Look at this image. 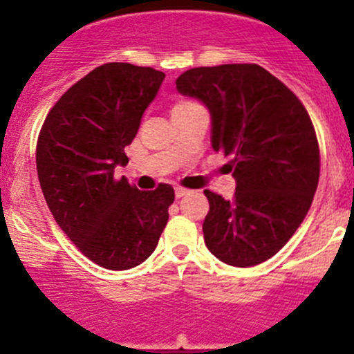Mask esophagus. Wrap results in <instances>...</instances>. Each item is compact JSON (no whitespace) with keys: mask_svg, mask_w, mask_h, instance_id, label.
Listing matches in <instances>:
<instances>
[{"mask_svg":"<svg viewBox=\"0 0 354 354\" xmlns=\"http://www.w3.org/2000/svg\"><path fill=\"white\" fill-rule=\"evenodd\" d=\"M184 195H187V189H184V187H175V196H177V198H183Z\"/></svg>","mask_w":354,"mask_h":354,"instance_id":"esophagus-1","label":"esophagus"}]
</instances>
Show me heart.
<instances>
[{
    "label": "heart",
    "instance_id": "heart-1",
    "mask_svg": "<svg viewBox=\"0 0 354 354\" xmlns=\"http://www.w3.org/2000/svg\"><path fill=\"white\" fill-rule=\"evenodd\" d=\"M189 106H195V104L189 101H177L174 106H171V115L179 113V111H184V109H187Z\"/></svg>",
    "mask_w": 354,
    "mask_h": 354
}]
</instances>
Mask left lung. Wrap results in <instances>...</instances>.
<instances>
[{
	"label": "left lung",
	"instance_id": "8db88e82",
	"mask_svg": "<svg viewBox=\"0 0 354 354\" xmlns=\"http://www.w3.org/2000/svg\"><path fill=\"white\" fill-rule=\"evenodd\" d=\"M211 113V145L232 156V200L205 189L204 239L236 268L268 261L298 230L319 183V145L305 106L255 64L196 67L175 81Z\"/></svg>",
	"mask_w": 354,
	"mask_h": 354
}]
</instances>
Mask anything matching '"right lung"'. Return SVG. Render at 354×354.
<instances>
[{
	"instance_id": "obj_1",
	"label": "right lung",
	"mask_w": 354,
	"mask_h": 354,
	"mask_svg": "<svg viewBox=\"0 0 354 354\" xmlns=\"http://www.w3.org/2000/svg\"><path fill=\"white\" fill-rule=\"evenodd\" d=\"M165 74L104 64L72 84L48 113L37 142V174L56 223L84 257L106 270L142 264L167 227L174 187L140 192L115 168L140 129Z\"/></svg>"
}]
</instances>
